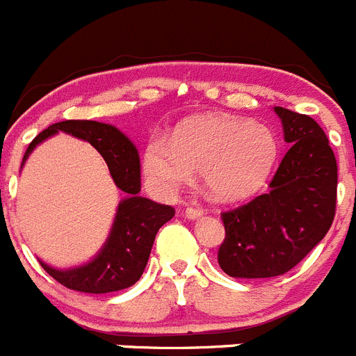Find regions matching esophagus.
Instances as JSON below:
<instances>
[{
	"instance_id": "obj_1",
	"label": "esophagus",
	"mask_w": 356,
	"mask_h": 356,
	"mask_svg": "<svg viewBox=\"0 0 356 356\" xmlns=\"http://www.w3.org/2000/svg\"><path fill=\"white\" fill-rule=\"evenodd\" d=\"M203 209H201V207H197V205H194V207H187V209H185V216L188 217V219H197V217H201L203 216Z\"/></svg>"
}]
</instances>
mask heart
Returning a JSON list of instances; mask_svg holds the SVG:
<instances>
[{
  "instance_id": "b5f03b06",
  "label": "heart",
  "mask_w": 356,
  "mask_h": 356,
  "mask_svg": "<svg viewBox=\"0 0 356 356\" xmlns=\"http://www.w3.org/2000/svg\"><path fill=\"white\" fill-rule=\"evenodd\" d=\"M276 153L275 135L260 122L209 114L184 122L172 144L153 140L144 165L165 187H180L193 180L194 172H203L217 200L237 201L262 187Z\"/></svg>"
}]
</instances>
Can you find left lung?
I'll use <instances>...</instances> for the list:
<instances>
[{"label":"left lung","instance_id":"left-lung-1","mask_svg":"<svg viewBox=\"0 0 356 356\" xmlns=\"http://www.w3.org/2000/svg\"><path fill=\"white\" fill-rule=\"evenodd\" d=\"M289 151L260 194L221 213L225 241L217 251L234 278L285 275L328 234L337 207V160L310 115L275 106Z\"/></svg>","mask_w":356,"mask_h":356}]
</instances>
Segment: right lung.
Wrapping results in <instances>:
<instances>
[{
    "instance_id": "right-lung-1",
    "label": "right lung",
    "mask_w": 356,
    "mask_h": 356,
    "mask_svg": "<svg viewBox=\"0 0 356 356\" xmlns=\"http://www.w3.org/2000/svg\"><path fill=\"white\" fill-rule=\"evenodd\" d=\"M56 131H65L92 144L105 159L110 175L115 185L127 194V200L119 203L108 241L92 262L65 271L53 269L44 262H40V266L51 278L71 291L106 294L131 287L146 269L156 232L160 226L172 219L175 209L139 196V153L127 135H122L112 124L81 119L55 122L31 140L23 162L37 144Z\"/></svg>"
}]
</instances>
